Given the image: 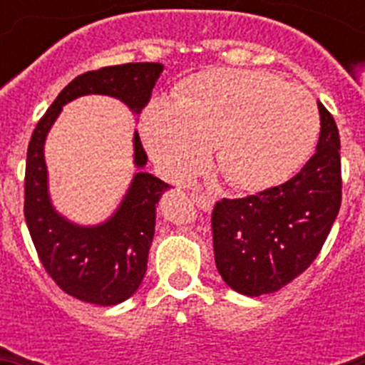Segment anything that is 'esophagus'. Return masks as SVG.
<instances>
[{"label": "esophagus", "instance_id": "obj_1", "mask_svg": "<svg viewBox=\"0 0 365 365\" xmlns=\"http://www.w3.org/2000/svg\"><path fill=\"white\" fill-rule=\"evenodd\" d=\"M192 201L195 202V205L201 208V210L205 212H210L212 208H214V202L215 199L212 197V195H208V193H201V192H193L192 193Z\"/></svg>", "mask_w": 365, "mask_h": 365}]
</instances>
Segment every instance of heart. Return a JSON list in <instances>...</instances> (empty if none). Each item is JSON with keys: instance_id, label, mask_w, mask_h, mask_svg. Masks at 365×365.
Returning a JSON list of instances; mask_svg holds the SVG:
<instances>
[{"instance_id": "obj_1", "label": "heart", "mask_w": 365, "mask_h": 365, "mask_svg": "<svg viewBox=\"0 0 365 365\" xmlns=\"http://www.w3.org/2000/svg\"><path fill=\"white\" fill-rule=\"evenodd\" d=\"M320 131L314 100L263 71L212 69L188 80L177 100L157 98L144 111L151 155L177 179L208 160L235 190L279 185L309 159Z\"/></svg>"}]
</instances>
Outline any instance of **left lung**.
I'll list each match as a JSON object with an SVG mask.
<instances>
[{"label":"left lung","instance_id":"left-lung-1","mask_svg":"<svg viewBox=\"0 0 365 365\" xmlns=\"http://www.w3.org/2000/svg\"><path fill=\"white\" fill-rule=\"evenodd\" d=\"M316 153L292 179L256 195L222 199L212 210L214 256L221 278L235 292L279 291L320 254L341 202L340 135L318 102Z\"/></svg>","mask_w":365,"mask_h":365}]
</instances>
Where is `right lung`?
<instances>
[{
  "mask_svg": "<svg viewBox=\"0 0 365 365\" xmlns=\"http://www.w3.org/2000/svg\"><path fill=\"white\" fill-rule=\"evenodd\" d=\"M163 69V63L138 62L87 71L63 87L32 131L25 166V221L43 269L63 292L80 302L109 307L135 294L148 269L157 205L170 185L151 173H135L111 219L96 227H78L51 205L45 137L62 106L83 95L115 96L140 113ZM133 146L135 164L144 168L148 155L138 133Z\"/></svg>",
  "mask_w": 365,
  "mask_h": 365,
  "instance_id": "1",
  "label": "right lung"
}]
</instances>
